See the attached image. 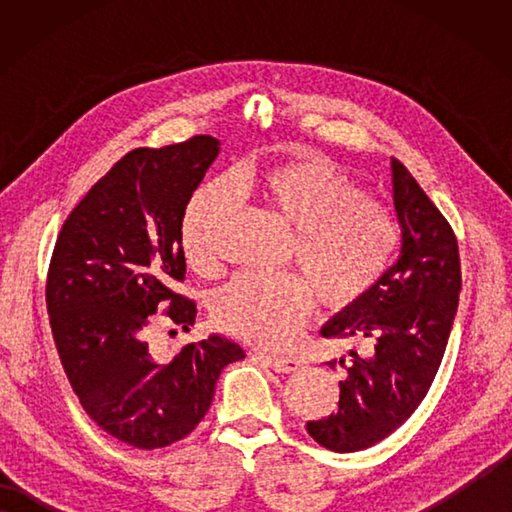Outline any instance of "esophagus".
Listing matches in <instances>:
<instances>
[{
	"label": "esophagus",
	"mask_w": 512,
	"mask_h": 512,
	"mask_svg": "<svg viewBox=\"0 0 512 512\" xmlns=\"http://www.w3.org/2000/svg\"><path fill=\"white\" fill-rule=\"evenodd\" d=\"M266 363L275 369L279 374H292L301 369V361L299 358H292V356H264Z\"/></svg>",
	"instance_id": "34e87169"
}]
</instances>
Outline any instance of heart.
<instances>
[{
    "label": "heart",
    "mask_w": 512,
    "mask_h": 512,
    "mask_svg": "<svg viewBox=\"0 0 512 512\" xmlns=\"http://www.w3.org/2000/svg\"><path fill=\"white\" fill-rule=\"evenodd\" d=\"M233 193L264 204L292 226L286 255L301 275H239L217 292L213 317L222 330L257 345H284L312 310L314 292L325 308L361 301L394 259L400 224L385 204L319 156L246 165L226 182H209L191 195L182 217V248L198 273L220 264L215 228L233 209Z\"/></svg>",
    "instance_id": "heart-1"
}]
</instances>
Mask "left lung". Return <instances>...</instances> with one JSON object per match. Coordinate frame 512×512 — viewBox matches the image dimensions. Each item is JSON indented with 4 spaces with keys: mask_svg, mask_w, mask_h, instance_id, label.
Here are the masks:
<instances>
[{
    "mask_svg": "<svg viewBox=\"0 0 512 512\" xmlns=\"http://www.w3.org/2000/svg\"><path fill=\"white\" fill-rule=\"evenodd\" d=\"M394 209L402 231L398 262L374 290L321 328L325 339H367L350 352L339 411L306 424L321 447L354 453L394 433L438 374L458 310L462 273L458 239L407 167L391 158ZM332 369L336 361L328 363Z\"/></svg>",
    "mask_w": 512,
    "mask_h": 512,
    "instance_id": "left-lung-1",
    "label": "left lung"
}]
</instances>
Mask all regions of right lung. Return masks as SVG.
<instances>
[{
    "label": "right lung",
    "mask_w": 512,
    "mask_h": 512,
    "mask_svg": "<svg viewBox=\"0 0 512 512\" xmlns=\"http://www.w3.org/2000/svg\"><path fill=\"white\" fill-rule=\"evenodd\" d=\"M217 154L213 136L129 151L74 206L52 250L46 306L65 376L85 413L129 447L187 438L222 369L244 358L220 334L169 356L147 343L160 308L182 330L195 323V301L173 290L187 273L182 217Z\"/></svg>",
    "instance_id": "obj_1"
}]
</instances>
